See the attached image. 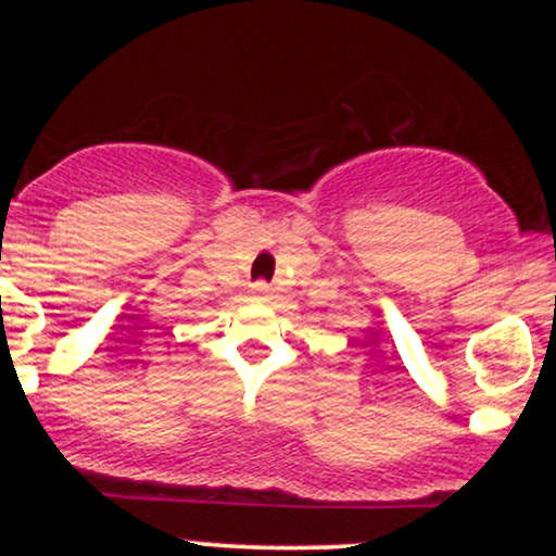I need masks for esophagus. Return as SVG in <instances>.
<instances>
[{
	"label": "esophagus",
	"instance_id": "1",
	"mask_svg": "<svg viewBox=\"0 0 556 556\" xmlns=\"http://www.w3.org/2000/svg\"><path fill=\"white\" fill-rule=\"evenodd\" d=\"M251 295H256V298H266V295H269V285H264V282L251 285Z\"/></svg>",
	"mask_w": 556,
	"mask_h": 556
}]
</instances>
